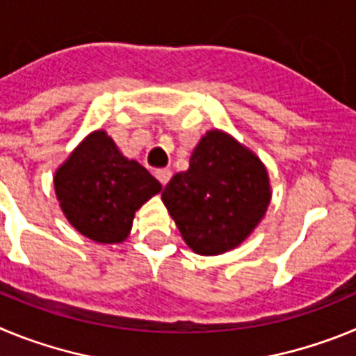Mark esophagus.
Returning a JSON list of instances; mask_svg holds the SVG:
<instances>
[{
  "label": "esophagus",
  "mask_w": 356,
  "mask_h": 356,
  "mask_svg": "<svg viewBox=\"0 0 356 356\" xmlns=\"http://www.w3.org/2000/svg\"><path fill=\"white\" fill-rule=\"evenodd\" d=\"M171 175L172 172L169 171V169H159V171H156V178H159V181L162 185H168V181L171 180Z\"/></svg>",
  "instance_id": "esophagus-1"
}]
</instances>
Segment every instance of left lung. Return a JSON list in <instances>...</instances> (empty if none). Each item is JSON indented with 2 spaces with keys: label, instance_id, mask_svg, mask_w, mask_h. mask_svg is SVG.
Masks as SVG:
<instances>
[{
  "label": "left lung",
  "instance_id": "1",
  "mask_svg": "<svg viewBox=\"0 0 356 356\" xmlns=\"http://www.w3.org/2000/svg\"><path fill=\"white\" fill-rule=\"evenodd\" d=\"M262 160L222 130H209L162 193V201L194 253L235 250L259 226L271 203Z\"/></svg>",
  "mask_w": 356,
  "mask_h": 356
}]
</instances>
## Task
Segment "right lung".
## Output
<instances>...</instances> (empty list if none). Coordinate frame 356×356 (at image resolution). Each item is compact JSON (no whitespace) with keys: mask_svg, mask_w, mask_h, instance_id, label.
<instances>
[{"mask_svg":"<svg viewBox=\"0 0 356 356\" xmlns=\"http://www.w3.org/2000/svg\"><path fill=\"white\" fill-rule=\"evenodd\" d=\"M65 219L97 244H121L135 212L162 191L155 176L122 155L105 130L89 134L53 176Z\"/></svg>","mask_w":356,"mask_h":356,"instance_id":"1","label":"right lung"}]
</instances>
